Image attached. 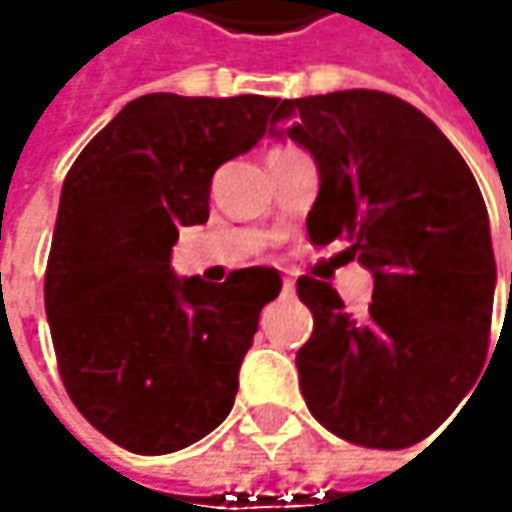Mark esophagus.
<instances>
[{"instance_id":"obj_1","label":"esophagus","mask_w":512,"mask_h":512,"mask_svg":"<svg viewBox=\"0 0 512 512\" xmlns=\"http://www.w3.org/2000/svg\"><path fill=\"white\" fill-rule=\"evenodd\" d=\"M282 290H285V293H293V290H296V285H293V279H282Z\"/></svg>"}]
</instances>
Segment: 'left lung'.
<instances>
[{"label":"left lung","instance_id":"8db88e82","mask_svg":"<svg viewBox=\"0 0 512 512\" xmlns=\"http://www.w3.org/2000/svg\"><path fill=\"white\" fill-rule=\"evenodd\" d=\"M270 133L316 159L310 242L344 239L373 273L364 316L347 313L325 282H296L313 313L296 353L307 407L344 442H422L462 404L487 359L496 259L482 190L442 130L382 90L282 99Z\"/></svg>","mask_w":512,"mask_h":512}]
</instances>
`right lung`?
Here are the masks:
<instances>
[{
    "mask_svg": "<svg viewBox=\"0 0 512 512\" xmlns=\"http://www.w3.org/2000/svg\"><path fill=\"white\" fill-rule=\"evenodd\" d=\"M273 105L139 96L65 176L45 270L50 339L79 413L130 453H173L225 422L259 313L282 290L273 267L222 285L170 270L179 227L207 222L213 173L265 136Z\"/></svg>",
    "mask_w": 512,
    "mask_h": 512,
    "instance_id": "add662e5",
    "label": "right lung"
}]
</instances>
